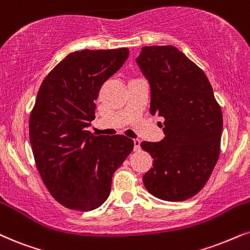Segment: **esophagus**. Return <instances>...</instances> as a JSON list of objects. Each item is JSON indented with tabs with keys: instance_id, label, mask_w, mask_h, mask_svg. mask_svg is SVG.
I'll return each mask as SVG.
<instances>
[{
	"instance_id": "34e87169",
	"label": "esophagus",
	"mask_w": 250,
	"mask_h": 250,
	"mask_svg": "<svg viewBox=\"0 0 250 250\" xmlns=\"http://www.w3.org/2000/svg\"><path fill=\"white\" fill-rule=\"evenodd\" d=\"M133 144H134V150H140V140L139 139H134L133 140Z\"/></svg>"
}]
</instances>
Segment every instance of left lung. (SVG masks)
Masks as SVG:
<instances>
[{"label":"left lung","instance_id":"left-lung-1","mask_svg":"<svg viewBox=\"0 0 250 250\" xmlns=\"http://www.w3.org/2000/svg\"><path fill=\"white\" fill-rule=\"evenodd\" d=\"M137 63L150 83V113L163 117L165 134L160 142H141L154 158L145 187L158 199L187 200L203 188L218 161L222 109L206 73L178 48L142 47Z\"/></svg>","mask_w":250,"mask_h":250}]
</instances>
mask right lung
I'll return each mask as SVG.
<instances>
[{"label": "right lung", "mask_w": 250, "mask_h": 250, "mask_svg": "<svg viewBox=\"0 0 250 250\" xmlns=\"http://www.w3.org/2000/svg\"><path fill=\"white\" fill-rule=\"evenodd\" d=\"M128 54L127 48L74 51L39 88L28 122L32 151L51 196L69 209L90 211L102 206L113 173L133 150V140L125 135L87 131L100 89Z\"/></svg>", "instance_id": "obj_1"}]
</instances>
